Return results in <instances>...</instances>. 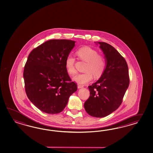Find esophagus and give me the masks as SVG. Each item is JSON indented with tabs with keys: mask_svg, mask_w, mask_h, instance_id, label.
<instances>
[{
	"mask_svg": "<svg viewBox=\"0 0 153 153\" xmlns=\"http://www.w3.org/2000/svg\"><path fill=\"white\" fill-rule=\"evenodd\" d=\"M84 87V86L82 85L81 84H78V89H80V88H82Z\"/></svg>",
	"mask_w": 153,
	"mask_h": 153,
	"instance_id": "34e87169",
	"label": "esophagus"
}]
</instances>
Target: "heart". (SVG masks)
<instances>
[{
    "mask_svg": "<svg viewBox=\"0 0 153 153\" xmlns=\"http://www.w3.org/2000/svg\"><path fill=\"white\" fill-rule=\"evenodd\" d=\"M76 54L80 60L86 62V64L84 69L85 72L74 76L73 78L74 82L79 84H85L92 80V74L95 77H99L102 74L106 67V61L96 50L85 47L78 50ZM65 67L69 74L73 75L76 73L75 58L73 55L69 54L67 57Z\"/></svg>",
    "mask_w": 153,
    "mask_h": 153,
    "instance_id": "heart-1",
    "label": "heart"
}]
</instances>
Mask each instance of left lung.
<instances>
[{
    "label": "left lung",
    "mask_w": 153,
    "mask_h": 153,
    "mask_svg": "<svg viewBox=\"0 0 153 153\" xmlns=\"http://www.w3.org/2000/svg\"><path fill=\"white\" fill-rule=\"evenodd\" d=\"M99 44L106 61V67L99 79L89 86L90 96L84 103L89 115L106 117L121 105L129 84L128 67L124 58L114 47L106 42Z\"/></svg>",
    "instance_id": "1"
}]
</instances>
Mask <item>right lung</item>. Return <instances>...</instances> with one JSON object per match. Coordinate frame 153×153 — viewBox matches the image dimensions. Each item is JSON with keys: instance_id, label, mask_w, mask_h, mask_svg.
Segmentation results:
<instances>
[{"instance_id": "1", "label": "right lung", "mask_w": 153, "mask_h": 153, "mask_svg": "<svg viewBox=\"0 0 153 153\" xmlns=\"http://www.w3.org/2000/svg\"><path fill=\"white\" fill-rule=\"evenodd\" d=\"M75 41L51 39L32 50L24 70L25 91L36 107L47 114H58L77 90L65 67Z\"/></svg>"}]
</instances>
